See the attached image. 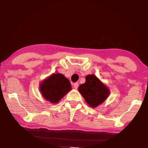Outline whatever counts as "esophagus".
Masks as SVG:
<instances>
[{
    "instance_id": "34e87169",
    "label": "esophagus",
    "mask_w": 148,
    "mask_h": 148,
    "mask_svg": "<svg viewBox=\"0 0 148 148\" xmlns=\"http://www.w3.org/2000/svg\"><path fill=\"white\" fill-rule=\"evenodd\" d=\"M73 85H74V87L75 89H77V87H78V86H79V84L77 83V82L74 83Z\"/></svg>"
}]
</instances>
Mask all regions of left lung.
I'll use <instances>...</instances> for the list:
<instances>
[{
  "label": "left lung",
  "mask_w": 148,
  "mask_h": 148,
  "mask_svg": "<svg viewBox=\"0 0 148 148\" xmlns=\"http://www.w3.org/2000/svg\"><path fill=\"white\" fill-rule=\"evenodd\" d=\"M78 91L87 103L92 108L102 104L110 94L109 89L93 74L87 75L86 82L80 85Z\"/></svg>",
  "instance_id": "1"
}]
</instances>
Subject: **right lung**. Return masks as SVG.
Wrapping results in <instances>:
<instances>
[{
    "mask_svg": "<svg viewBox=\"0 0 148 148\" xmlns=\"http://www.w3.org/2000/svg\"><path fill=\"white\" fill-rule=\"evenodd\" d=\"M41 93L51 103H57L72 89L69 80L61 74H53L40 85Z\"/></svg>",
    "mask_w": 148,
    "mask_h": 148,
    "instance_id": "right-lung-1",
    "label": "right lung"
}]
</instances>
